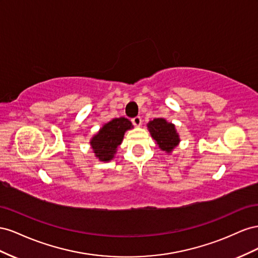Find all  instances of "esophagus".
Returning a JSON list of instances; mask_svg holds the SVG:
<instances>
[{"label": "esophagus", "mask_w": 258, "mask_h": 258, "mask_svg": "<svg viewBox=\"0 0 258 258\" xmlns=\"http://www.w3.org/2000/svg\"><path fill=\"white\" fill-rule=\"evenodd\" d=\"M132 122H133L135 126H141V125H142V117L141 116H135L134 119H132Z\"/></svg>", "instance_id": "1"}]
</instances>
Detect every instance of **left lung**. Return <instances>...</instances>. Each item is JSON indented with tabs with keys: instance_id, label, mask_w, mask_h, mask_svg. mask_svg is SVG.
Segmentation results:
<instances>
[{
	"instance_id": "obj_1",
	"label": "left lung",
	"mask_w": 258,
	"mask_h": 258,
	"mask_svg": "<svg viewBox=\"0 0 258 258\" xmlns=\"http://www.w3.org/2000/svg\"><path fill=\"white\" fill-rule=\"evenodd\" d=\"M147 126L161 150L170 153L180 142L175 125L167 122L165 119H162V117L153 119Z\"/></svg>"
}]
</instances>
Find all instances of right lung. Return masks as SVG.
Instances as JSON below:
<instances>
[{
	"instance_id": "obj_1",
	"label": "right lung",
	"mask_w": 258,
	"mask_h": 258,
	"mask_svg": "<svg viewBox=\"0 0 258 258\" xmlns=\"http://www.w3.org/2000/svg\"><path fill=\"white\" fill-rule=\"evenodd\" d=\"M131 128H133L132 122L123 116L115 117L106 123L98 133L91 139L90 144L95 157L102 162L112 160L116 152V148L123 141L124 133Z\"/></svg>"
}]
</instances>
